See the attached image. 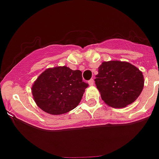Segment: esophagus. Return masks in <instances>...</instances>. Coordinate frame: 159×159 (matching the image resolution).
<instances>
[{
  "label": "esophagus",
  "instance_id": "obj_1",
  "mask_svg": "<svg viewBox=\"0 0 159 159\" xmlns=\"http://www.w3.org/2000/svg\"><path fill=\"white\" fill-rule=\"evenodd\" d=\"M88 83H89V85H93V84H94V80L90 79L89 81H88Z\"/></svg>",
  "mask_w": 159,
  "mask_h": 159
}]
</instances>
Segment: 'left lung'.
Instances as JSON below:
<instances>
[{
  "label": "left lung",
  "instance_id": "1",
  "mask_svg": "<svg viewBox=\"0 0 159 159\" xmlns=\"http://www.w3.org/2000/svg\"><path fill=\"white\" fill-rule=\"evenodd\" d=\"M94 81L102 99L115 108L133 103L144 86L143 73L130 63L119 61L102 63Z\"/></svg>",
  "mask_w": 159,
  "mask_h": 159
}]
</instances>
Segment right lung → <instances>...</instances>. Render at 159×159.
<instances>
[{
    "instance_id": "obj_1",
    "label": "right lung",
    "mask_w": 159,
    "mask_h": 159,
    "mask_svg": "<svg viewBox=\"0 0 159 159\" xmlns=\"http://www.w3.org/2000/svg\"><path fill=\"white\" fill-rule=\"evenodd\" d=\"M81 70L57 66L44 71L32 87L35 102L50 114H66L79 104L88 84Z\"/></svg>"
}]
</instances>
